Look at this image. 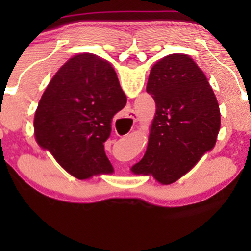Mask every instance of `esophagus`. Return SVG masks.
<instances>
[{"mask_svg":"<svg viewBox=\"0 0 251 251\" xmlns=\"http://www.w3.org/2000/svg\"><path fill=\"white\" fill-rule=\"evenodd\" d=\"M137 134H138V132L134 131V132H131V133H128L127 135H126V137H127L128 142L129 143H133L134 140H135V138H137Z\"/></svg>","mask_w":251,"mask_h":251,"instance_id":"1","label":"esophagus"}]
</instances>
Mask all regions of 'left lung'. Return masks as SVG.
I'll return each instance as SVG.
<instances>
[{
  "mask_svg": "<svg viewBox=\"0 0 251 251\" xmlns=\"http://www.w3.org/2000/svg\"><path fill=\"white\" fill-rule=\"evenodd\" d=\"M152 112L153 157L146 159L154 185L166 194L191 192L214 158L221 122L217 109L179 71L164 66L144 86Z\"/></svg>",
  "mask_w": 251,
  "mask_h": 251,
  "instance_id": "1",
  "label": "left lung"
}]
</instances>
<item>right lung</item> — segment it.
I'll return each mask as SVG.
<instances>
[{"instance_id": "obj_1", "label": "right lung", "mask_w": 251, "mask_h": 251, "mask_svg": "<svg viewBox=\"0 0 251 251\" xmlns=\"http://www.w3.org/2000/svg\"><path fill=\"white\" fill-rule=\"evenodd\" d=\"M111 77L75 73L37 107L34 132L47 162L80 195L97 191L102 176H114L125 146L112 134L103 107Z\"/></svg>"}]
</instances>
